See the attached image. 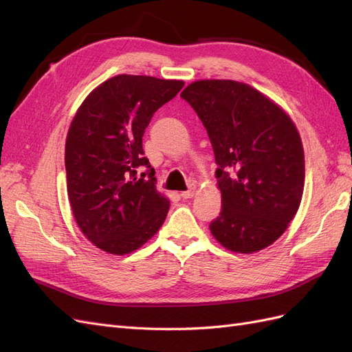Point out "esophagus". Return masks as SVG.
Returning a JSON list of instances; mask_svg holds the SVG:
<instances>
[{
    "label": "esophagus",
    "instance_id": "1",
    "mask_svg": "<svg viewBox=\"0 0 352 352\" xmlns=\"http://www.w3.org/2000/svg\"><path fill=\"white\" fill-rule=\"evenodd\" d=\"M195 195V188H190L188 190H184V192H180V197H182L184 199H189L192 198Z\"/></svg>",
    "mask_w": 352,
    "mask_h": 352
}]
</instances>
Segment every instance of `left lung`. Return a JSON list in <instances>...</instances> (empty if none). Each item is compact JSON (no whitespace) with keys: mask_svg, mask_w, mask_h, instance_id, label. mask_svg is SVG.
<instances>
[{"mask_svg":"<svg viewBox=\"0 0 352 352\" xmlns=\"http://www.w3.org/2000/svg\"><path fill=\"white\" fill-rule=\"evenodd\" d=\"M207 129L214 151L220 216L211 235L233 252L278 241L301 204L305 163L295 123L248 83L202 79L180 94Z\"/></svg>","mask_w":352,"mask_h":352,"instance_id":"obj_1","label":"left lung"}]
</instances>
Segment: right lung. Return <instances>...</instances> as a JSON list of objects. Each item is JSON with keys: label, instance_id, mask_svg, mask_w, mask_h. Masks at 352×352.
<instances>
[{"label": "right lung", "instance_id": "obj_1", "mask_svg": "<svg viewBox=\"0 0 352 352\" xmlns=\"http://www.w3.org/2000/svg\"><path fill=\"white\" fill-rule=\"evenodd\" d=\"M184 85L117 74L95 88L73 117L65 154L70 207L83 235L105 252L141 248L166 220L170 201L155 189L142 136L153 114Z\"/></svg>", "mask_w": 352, "mask_h": 352}]
</instances>
